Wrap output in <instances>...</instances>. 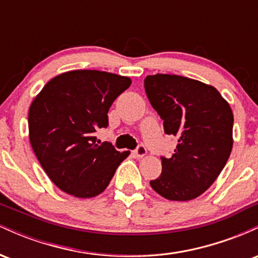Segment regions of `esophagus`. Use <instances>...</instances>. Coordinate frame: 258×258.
I'll return each instance as SVG.
<instances>
[{
    "label": "esophagus",
    "mask_w": 258,
    "mask_h": 258,
    "mask_svg": "<svg viewBox=\"0 0 258 258\" xmlns=\"http://www.w3.org/2000/svg\"><path fill=\"white\" fill-rule=\"evenodd\" d=\"M135 155L137 156V158H143L144 155H147V148L144 147L143 144H139V146L136 148Z\"/></svg>",
    "instance_id": "34e87169"
}]
</instances>
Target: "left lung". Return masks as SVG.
<instances>
[{"label":"left lung","instance_id":"obj_1","mask_svg":"<svg viewBox=\"0 0 258 258\" xmlns=\"http://www.w3.org/2000/svg\"><path fill=\"white\" fill-rule=\"evenodd\" d=\"M150 104L164 131L178 138L171 158L150 185L165 199L188 201L210 188L233 148V112L212 86L178 75L156 74L144 80Z\"/></svg>","mask_w":258,"mask_h":258}]
</instances>
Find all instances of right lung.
<instances>
[{
    "label": "right lung",
    "instance_id": "add662e5",
    "mask_svg": "<svg viewBox=\"0 0 258 258\" xmlns=\"http://www.w3.org/2000/svg\"><path fill=\"white\" fill-rule=\"evenodd\" d=\"M131 79L98 70H74L47 82L29 109V138L47 176L65 193L93 198L108 186L130 152L96 132L109 125L114 100Z\"/></svg>",
    "mask_w": 258,
    "mask_h": 258
}]
</instances>
